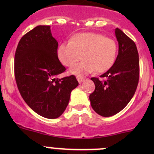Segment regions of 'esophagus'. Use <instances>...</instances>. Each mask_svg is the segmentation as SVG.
<instances>
[{
	"label": "esophagus",
	"instance_id": "1",
	"mask_svg": "<svg viewBox=\"0 0 154 154\" xmlns=\"http://www.w3.org/2000/svg\"><path fill=\"white\" fill-rule=\"evenodd\" d=\"M77 80H78L79 83H83V82L84 81V80H85V79H84V78H82V77H77Z\"/></svg>",
	"mask_w": 154,
	"mask_h": 154
}]
</instances>
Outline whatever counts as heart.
Masks as SVG:
<instances>
[{
    "instance_id": "1",
    "label": "heart",
    "mask_w": 154,
    "mask_h": 154,
    "mask_svg": "<svg viewBox=\"0 0 154 154\" xmlns=\"http://www.w3.org/2000/svg\"><path fill=\"white\" fill-rule=\"evenodd\" d=\"M118 47L116 41L102 34L94 32L77 33L69 42L60 45L57 55L60 63L71 67L83 58V61L69 70V73L83 77L93 72L103 73L108 71L116 61Z\"/></svg>"
}]
</instances>
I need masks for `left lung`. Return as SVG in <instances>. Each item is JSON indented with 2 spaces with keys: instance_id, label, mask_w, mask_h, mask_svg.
<instances>
[{
  "instance_id": "left-lung-1",
  "label": "left lung",
  "mask_w": 154,
  "mask_h": 154,
  "mask_svg": "<svg viewBox=\"0 0 154 154\" xmlns=\"http://www.w3.org/2000/svg\"><path fill=\"white\" fill-rule=\"evenodd\" d=\"M119 54L116 62L106 73L91 80L95 89L89 95L91 106L100 116L109 117L122 111L136 92L139 79V59L134 42L116 28Z\"/></svg>"
}]
</instances>
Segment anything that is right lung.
Here are the masks:
<instances>
[{
  "mask_svg": "<svg viewBox=\"0 0 154 154\" xmlns=\"http://www.w3.org/2000/svg\"><path fill=\"white\" fill-rule=\"evenodd\" d=\"M57 48L51 27L39 25L21 38L15 54V81L21 97L35 112L51 119L64 112L71 91L79 84L74 75L57 78L66 71Z\"/></svg>",
  "mask_w": 154,
  "mask_h": 154,
  "instance_id": "add662e5",
  "label": "right lung"
}]
</instances>
